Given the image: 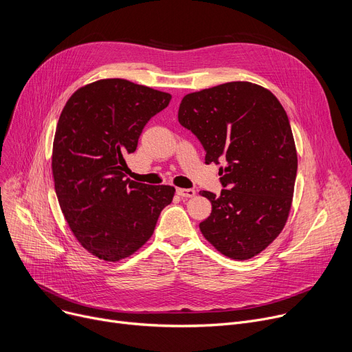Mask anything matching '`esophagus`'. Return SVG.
<instances>
[{"mask_svg": "<svg viewBox=\"0 0 352 352\" xmlns=\"http://www.w3.org/2000/svg\"><path fill=\"white\" fill-rule=\"evenodd\" d=\"M176 193H177L180 197H184V199L195 197V196H196V192L193 190V188H176Z\"/></svg>", "mask_w": 352, "mask_h": 352, "instance_id": "1", "label": "esophagus"}]
</instances>
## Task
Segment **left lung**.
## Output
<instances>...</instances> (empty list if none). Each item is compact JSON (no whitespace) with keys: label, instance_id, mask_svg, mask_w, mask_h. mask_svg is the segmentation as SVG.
I'll use <instances>...</instances> for the list:
<instances>
[{"label":"left lung","instance_id":"left-lung-1","mask_svg":"<svg viewBox=\"0 0 352 352\" xmlns=\"http://www.w3.org/2000/svg\"><path fill=\"white\" fill-rule=\"evenodd\" d=\"M180 125L220 164V196L201 192L211 214L200 231L223 255L244 261L258 255L283 230L292 206L297 153L285 108L269 90L231 82L183 97Z\"/></svg>","mask_w":352,"mask_h":352}]
</instances>
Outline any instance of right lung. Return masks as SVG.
I'll return each instance as SVG.
<instances>
[{"mask_svg":"<svg viewBox=\"0 0 352 352\" xmlns=\"http://www.w3.org/2000/svg\"><path fill=\"white\" fill-rule=\"evenodd\" d=\"M172 96L124 78L87 85L67 100L53 141L52 172L65 219L94 256L117 262L152 236L175 187L125 177L146 122Z\"/></svg>","mask_w":352,"mask_h":352,"instance_id":"1","label":"right lung"}]
</instances>
